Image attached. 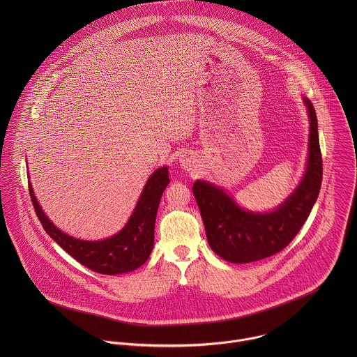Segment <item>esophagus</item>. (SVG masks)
<instances>
[{
    "label": "esophagus",
    "mask_w": 357,
    "mask_h": 357,
    "mask_svg": "<svg viewBox=\"0 0 357 357\" xmlns=\"http://www.w3.org/2000/svg\"><path fill=\"white\" fill-rule=\"evenodd\" d=\"M192 159H194V158H192L191 155H185V156L180 160V163H181V166H184V167H190Z\"/></svg>",
    "instance_id": "34e87169"
}]
</instances>
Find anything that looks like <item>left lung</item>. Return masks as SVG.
<instances>
[{"label":"left lung","instance_id":"left-lung-1","mask_svg":"<svg viewBox=\"0 0 357 357\" xmlns=\"http://www.w3.org/2000/svg\"><path fill=\"white\" fill-rule=\"evenodd\" d=\"M309 115V155L306 170L296 191L273 211L243 210L220 187L197 180L192 192L204 220L211 250L235 264L253 262L282 252L298 234L316 202L321 185L323 162L317 118L304 98Z\"/></svg>","mask_w":357,"mask_h":357}]
</instances>
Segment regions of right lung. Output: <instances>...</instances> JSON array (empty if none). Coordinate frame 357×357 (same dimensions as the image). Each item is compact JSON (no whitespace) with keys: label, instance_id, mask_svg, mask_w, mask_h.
<instances>
[{"label":"right lung","instance_id":"right-lung-1","mask_svg":"<svg viewBox=\"0 0 357 357\" xmlns=\"http://www.w3.org/2000/svg\"><path fill=\"white\" fill-rule=\"evenodd\" d=\"M169 183L167 166L155 170L126 225L116 235L96 242L73 238L56 228L37 202L30 181L29 191L44 229L63 250L91 271L102 275H118L142 266L151 255L156 211Z\"/></svg>","mask_w":357,"mask_h":357}]
</instances>
